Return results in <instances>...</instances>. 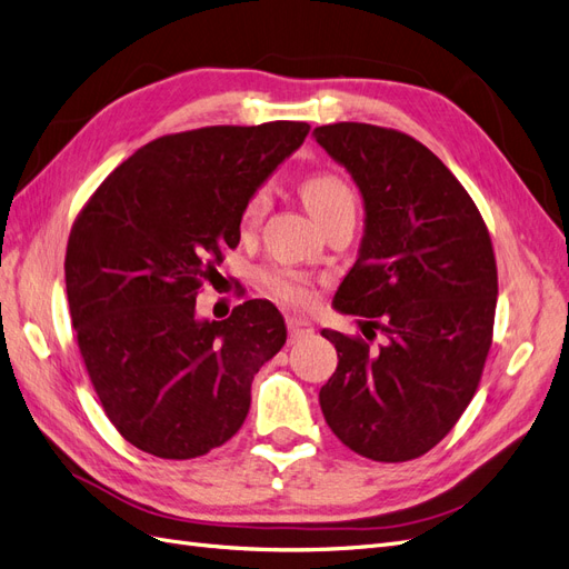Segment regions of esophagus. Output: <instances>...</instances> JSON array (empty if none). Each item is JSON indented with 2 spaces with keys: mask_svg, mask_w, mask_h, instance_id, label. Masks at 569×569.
<instances>
[{
  "mask_svg": "<svg viewBox=\"0 0 569 569\" xmlns=\"http://www.w3.org/2000/svg\"><path fill=\"white\" fill-rule=\"evenodd\" d=\"M287 330H289V339L291 341H299L303 337H311L313 335V325H311V320H306V318L289 316L287 318Z\"/></svg>",
  "mask_w": 569,
  "mask_h": 569,
  "instance_id": "1",
  "label": "esophagus"
}]
</instances>
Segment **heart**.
Here are the masks:
<instances>
[{
  "label": "heart",
  "instance_id": "1",
  "mask_svg": "<svg viewBox=\"0 0 569 569\" xmlns=\"http://www.w3.org/2000/svg\"><path fill=\"white\" fill-rule=\"evenodd\" d=\"M301 199L306 203L308 213H311L318 222L325 220L327 216H332L341 209H351L353 206V194L349 184L332 173L308 176L301 182ZM268 206H270L268 187H258L244 206V218H242L244 226L253 228L256 222H261V218L268 213ZM266 284L270 287L274 297H280L289 303H306L311 299V284H308L303 278H299V274L272 270V272H266Z\"/></svg>",
  "mask_w": 569,
  "mask_h": 569
}]
</instances>
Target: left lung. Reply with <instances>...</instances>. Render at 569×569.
Here are the masks:
<instances>
[{
  "instance_id": "8db88e82",
  "label": "left lung",
  "mask_w": 569,
  "mask_h": 569,
  "mask_svg": "<svg viewBox=\"0 0 569 569\" xmlns=\"http://www.w3.org/2000/svg\"><path fill=\"white\" fill-rule=\"evenodd\" d=\"M349 170L366 209L335 311L380 347L335 330V375L320 389L332 432L358 456L403 462L451 432L491 347L498 274L489 230L465 187L412 137L368 123L313 130Z\"/></svg>"
}]
</instances>
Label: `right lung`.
I'll return each mask as SVG.
<instances>
[{
    "instance_id": "add662e5",
    "label": "right lung",
    "mask_w": 569,
    "mask_h": 569,
    "mask_svg": "<svg viewBox=\"0 0 569 569\" xmlns=\"http://www.w3.org/2000/svg\"><path fill=\"white\" fill-rule=\"evenodd\" d=\"M308 130L274 120L159 137L80 211L66 249L68 308L101 406L140 451L187 460L232 439L253 375L284 347L270 301L209 320L197 295L239 244L249 197Z\"/></svg>"
}]
</instances>
